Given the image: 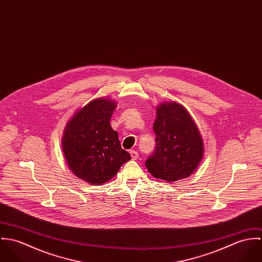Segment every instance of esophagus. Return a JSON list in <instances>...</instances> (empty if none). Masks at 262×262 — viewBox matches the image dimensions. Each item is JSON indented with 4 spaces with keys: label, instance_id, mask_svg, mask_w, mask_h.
<instances>
[{
    "label": "esophagus",
    "instance_id": "obj_1",
    "mask_svg": "<svg viewBox=\"0 0 262 262\" xmlns=\"http://www.w3.org/2000/svg\"><path fill=\"white\" fill-rule=\"evenodd\" d=\"M130 155L132 157V159H137L138 158V152L135 150H130Z\"/></svg>",
    "mask_w": 262,
    "mask_h": 262
}]
</instances>
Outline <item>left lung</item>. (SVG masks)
<instances>
[{
  "label": "left lung",
  "instance_id": "obj_1",
  "mask_svg": "<svg viewBox=\"0 0 262 262\" xmlns=\"http://www.w3.org/2000/svg\"><path fill=\"white\" fill-rule=\"evenodd\" d=\"M155 149L145 165L150 173L165 182L189 177L203 158V139L187 110L176 102L156 109L153 124Z\"/></svg>",
  "mask_w": 262,
  "mask_h": 262
}]
</instances>
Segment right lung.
Segmentation results:
<instances>
[{"instance_id":"obj_1","label":"right lung","mask_w":262,"mask_h":262,"mask_svg":"<svg viewBox=\"0 0 262 262\" xmlns=\"http://www.w3.org/2000/svg\"><path fill=\"white\" fill-rule=\"evenodd\" d=\"M115 108V102L96 99L75 113L64 130L62 148L69 166L91 185L110 181L131 159L110 125Z\"/></svg>"}]
</instances>
